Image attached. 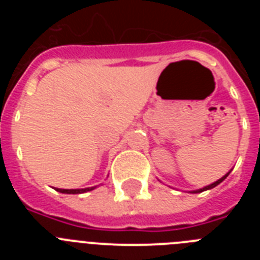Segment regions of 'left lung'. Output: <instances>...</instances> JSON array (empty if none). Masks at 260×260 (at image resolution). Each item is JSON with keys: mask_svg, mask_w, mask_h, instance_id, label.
I'll return each instance as SVG.
<instances>
[{"mask_svg": "<svg viewBox=\"0 0 260 260\" xmlns=\"http://www.w3.org/2000/svg\"><path fill=\"white\" fill-rule=\"evenodd\" d=\"M231 172H232V171H229L228 173L225 174V176H222L221 178H220V180L215 181V182H213V183H211V185H208V186H204V187H202V189L191 190V191H189V192H191V194H198V192H202V191H206V190H211V189H213V187H216V186H217V185H220V183H221L222 181H224L225 178H226V177L229 176V173H231Z\"/></svg>", "mask_w": 260, "mask_h": 260, "instance_id": "1", "label": "left lung"}]
</instances>
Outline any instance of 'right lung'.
<instances>
[{
	"label": "right lung",
	"mask_w": 260,
	"mask_h": 260,
	"mask_svg": "<svg viewBox=\"0 0 260 260\" xmlns=\"http://www.w3.org/2000/svg\"><path fill=\"white\" fill-rule=\"evenodd\" d=\"M96 189V186L92 187H86V189H56L57 191L62 192V194H83V192L91 191V190Z\"/></svg>",
	"instance_id": "right-lung-1"
}]
</instances>
